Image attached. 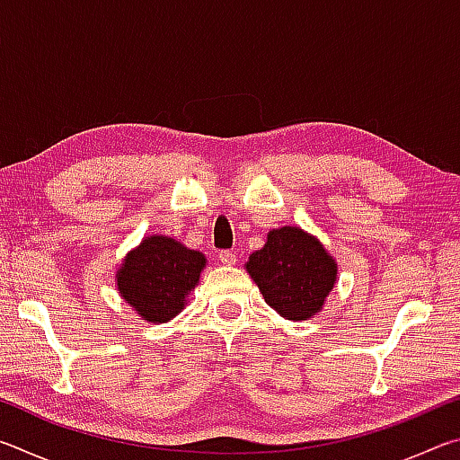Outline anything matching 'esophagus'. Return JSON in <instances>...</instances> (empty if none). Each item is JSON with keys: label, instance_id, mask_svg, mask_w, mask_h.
Segmentation results:
<instances>
[{"label": "esophagus", "instance_id": "34e87169", "mask_svg": "<svg viewBox=\"0 0 460 460\" xmlns=\"http://www.w3.org/2000/svg\"><path fill=\"white\" fill-rule=\"evenodd\" d=\"M219 260H221L223 266H233V263L237 261V255L229 252V249H223V252L219 253Z\"/></svg>", "mask_w": 460, "mask_h": 460}]
</instances>
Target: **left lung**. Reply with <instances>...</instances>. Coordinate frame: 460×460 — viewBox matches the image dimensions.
Segmentation results:
<instances>
[{
	"label": "left lung",
	"mask_w": 460,
	"mask_h": 460,
	"mask_svg": "<svg viewBox=\"0 0 460 460\" xmlns=\"http://www.w3.org/2000/svg\"><path fill=\"white\" fill-rule=\"evenodd\" d=\"M245 270L268 306L288 321H308L321 313L339 276L337 260L321 241L290 225L271 229Z\"/></svg>",
	"instance_id": "1"
}]
</instances>
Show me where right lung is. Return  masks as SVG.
<instances>
[{
  "label": "right lung",
  "instance_id": "obj_1",
  "mask_svg": "<svg viewBox=\"0 0 460 460\" xmlns=\"http://www.w3.org/2000/svg\"><path fill=\"white\" fill-rule=\"evenodd\" d=\"M207 266L205 253L166 235H147L115 274L118 292L146 323L162 324L182 313Z\"/></svg>",
  "mask_w": 460,
  "mask_h": 460
}]
</instances>
